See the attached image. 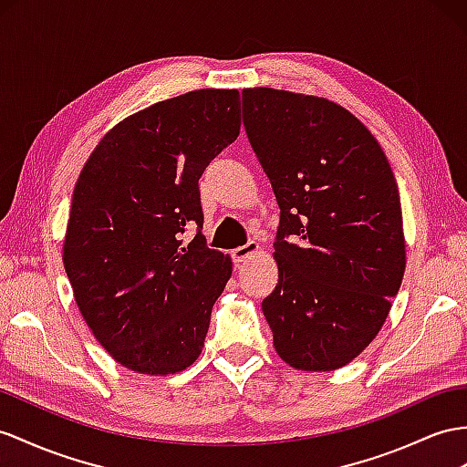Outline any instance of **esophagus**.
<instances>
[{
  "mask_svg": "<svg viewBox=\"0 0 467 467\" xmlns=\"http://www.w3.org/2000/svg\"><path fill=\"white\" fill-rule=\"evenodd\" d=\"M258 250H260L258 243L250 241V243H246V244H243V246H236V248L233 250V260H234V262H246L248 258H253V256L258 253Z\"/></svg>",
  "mask_w": 467,
  "mask_h": 467,
  "instance_id": "obj_1",
  "label": "esophagus"
}]
</instances>
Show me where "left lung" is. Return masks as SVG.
<instances>
[{"label":"left lung","mask_w":467,"mask_h":467,"mask_svg":"<svg viewBox=\"0 0 467 467\" xmlns=\"http://www.w3.org/2000/svg\"><path fill=\"white\" fill-rule=\"evenodd\" d=\"M243 122L280 207L278 284L262 302L274 349L336 370L377 337L406 266L399 187L380 143L343 106L243 90Z\"/></svg>","instance_id":"obj_1"}]
</instances>
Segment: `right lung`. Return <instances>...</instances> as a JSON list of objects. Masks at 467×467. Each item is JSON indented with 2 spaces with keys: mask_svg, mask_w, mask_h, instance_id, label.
Here are the masks:
<instances>
[{
  "mask_svg": "<svg viewBox=\"0 0 467 467\" xmlns=\"http://www.w3.org/2000/svg\"><path fill=\"white\" fill-rule=\"evenodd\" d=\"M241 94L201 88L155 102L106 131L73 191L63 262L92 336L134 373L197 361L233 260L205 246L199 177L236 140Z\"/></svg>",
  "mask_w": 467,
  "mask_h": 467,
  "instance_id": "right-lung-1",
  "label": "right lung"
}]
</instances>
